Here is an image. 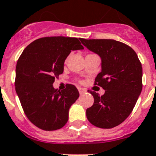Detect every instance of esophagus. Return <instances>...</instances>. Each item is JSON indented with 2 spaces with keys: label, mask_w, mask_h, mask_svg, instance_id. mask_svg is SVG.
I'll use <instances>...</instances> for the list:
<instances>
[{
  "label": "esophagus",
  "mask_w": 156,
  "mask_h": 156,
  "mask_svg": "<svg viewBox=\"0 0 156 156\" xmlns=\"http://www.w3.org/2000/svg\"><path fill=\"white\" fill-rule=\"evenodd\" d=\"M78 91H79V94H84L85 92H87L86 90L83 89V88H80V87L78 88Z\"/></svg>",
  "instance_id": "esophagus-1"
}]
</instances>
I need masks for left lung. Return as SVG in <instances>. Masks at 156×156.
<instances>
[{"instance_id":"left-lung-1","label":"left lung","mask_w":156,"mask_h":156,"mask_svg":"<svg viewBox=\"0 0 156 156\" xmlns=\"http://www.w3.org/2000/svg\"><path fill=\"white\" fill-rule=\"evenodd\" d=\"M80 40L87 49L101 57L102 71L95 78L94 85L105 90L102 96L88 90L94 101L93 106L87 109V119L99 128H113L130 115L141 93L142 64L135 50L121 41Z\"/></svg>"}]
</instances>
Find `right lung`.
<instances>
[{"instance_id": "1", "label": "right lung", "mask_w": 156, "mask_h": 156, "mask_svg": "<svg viewBox=\"0 0 156 156\" xmlns=\"http://www.w3.org/2000/svg\"><path fill=\"white\" fill-rule=\"evenodd\" d=\"M82 49L77 37H45L30 43L19 57L15 89L26 117L38 128L55 131L68 121L69 109L79 92L71 84L58 90L53 83L63 73L71 50Z\"/></svg>"}]
</instances>
